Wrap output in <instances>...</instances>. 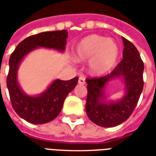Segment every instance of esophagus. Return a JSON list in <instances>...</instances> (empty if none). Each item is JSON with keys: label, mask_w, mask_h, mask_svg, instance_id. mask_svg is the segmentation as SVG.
<instances>
[{"label": "esophagus", "mask_w": 156, "mask_h": 156, "mask_svg": "<svg viewBox=\"0 0 156 156\" xmlns=\"http://www.w3.org/2000/svg\"><path fill=\"white\" fill-rule=\"evenodd\" d=\"M78 83L80 84V85H85V83H86V79H85L84 76H80V78H79Z\"/></svg>", "instance_id": "1"}]
</instances>
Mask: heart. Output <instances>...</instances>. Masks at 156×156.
Segmentation results:
<instances>
[{
	"label": "heart",
	"mask_w": 156,
	"mask_h": 156,
	"mask_svg": "<svg viewBox=\"0 0 156 156\" xmlns=\"http://www.w3.org/2000/svg\"><path fill=\"white\" fill-rule=\"evenodd\" d=\"M75 57L79 62L89 60V72L93 76H101L108 72L117 62L119 46L112 38L90 34L77 44Z\"/></svg>",
	"instance_id": "obj_1"
}]
</instances>
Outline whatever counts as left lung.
Returning a JSON list of instances; mask_svg holds the SVG:
<instances>
[{"mask_svg":"<svg viewBox=\"0 0 156 156\" xmlns=\"http://www.w3.org/2000/svg\"><path fill=\"white\" fill-rule=\"evenodd\" d=\"M122 59L110 74L99 78H89L87 83L86 111L88 118L97 125L110 128L125 122L136 107L143 90L144 63L136 47L122 37ZM115 78H122L126 95L117 102L105 99V86Z\"/></svg>","mask_w":156,"mask_h":156,"instance_id":"8db88e82","label":"left lung"}]
</instances>
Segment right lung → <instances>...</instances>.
<instances>
[{
    "instance_id": "add662e5",
    "label": "right lung",
    "mask_w": 156,
    "mask_h": 156,
    "mask_svg": "<svg viewBox=\"0 0 156 156\" xmlns=\"http://www.w3.org/2000/svg\"><path fill=\"white\" fill-rule=\"evenodd\" d=\"M67 37L66 30L44 32L32 35L22 41L11 55L6 86L13 109L27 122L43 124L54 120L61 112L67 95L77 85L78 77L69 80L57 79L43 93L32 97L25 93L17 82V69L20 64L28 53L38 47L65 51Z\"/></svg>"
}]
</instances>
